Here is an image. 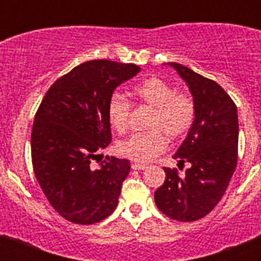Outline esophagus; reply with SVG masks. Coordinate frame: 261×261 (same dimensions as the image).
<instances>
[{
	"mask_svg": "<svg viewBox=\"0 0 261 261\" xmlns=\"http://www.w3.org/2000/svg\"><path fill=\"white\" fill-rule=\"evenodd\" d=\"M132 168L133 170H145L146 166L141 165V163H132Z\"/></svg>",
	"mask_w": 261,
	"mask_h": 261,
	"instance_id": "1",
	"label": "esophagus"
}]
</instances>
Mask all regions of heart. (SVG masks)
<instances>
[{
    "instance_id": "heart-1",
    "label": "heart",
    "mask_w": 261,
    "mask_h": 261,
    "mask_svg": "<svg viewBox=\"0 0 261 261\" xmlns=\"http://www.w3.org/2000/svg\"><path fill=\"white\" fill-rule=\"evenodd\" d=\"M132 95L136 102L153 108L146 132H136L117 144V151L136 162H149L166 149L165 133L168 138L181 137L192 126L195 120V103L190 95L176 93L167 81L151 77L133 87ZM130 103L124 95L114 93L107 102L108 123L117 133L128 128Z\"/></svg>"
}]
</instances>
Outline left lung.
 <instances>
[{"label":"left lung","mask_w":261,"mask_h":261,"mask_svg":"<svg viewBox=\"0 0 261 261\" xmlns=\"http://www.w3.org/2000/svg\"><path fill=\"white\" fill-rule=\"evenodd\" d=\"M180 75L195 103V120L175 159L190 163L184 176L163 168L165 183L154 193L158 209L172 220L191 222L220 202L238 159V112L225 90L187 66L167 62Z\"/></svg>","instance_id":"obj_1"}]
</instances>
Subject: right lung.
I'll return each mask as SVG.
<instances>
[{
    "label": "right lung",
    "mask_w": 261,
    "mask_h": 261,
    "mask_svg": "<svg viewBox=\"0 0 261 261\" xmlns=\"http://www.w3.org/2000/svg\"><path fill=\"white\" fill-rule=\"evenodd\" d=\"M140 71L135 64L84 62L49 87L36 112L34 172L53 209L70 222L91 225L116 209L130 163L114 156L98 168L91 162L112 140L108 99Z\"/></svg>",
    "instance_id": "1"
}]
</instances>
